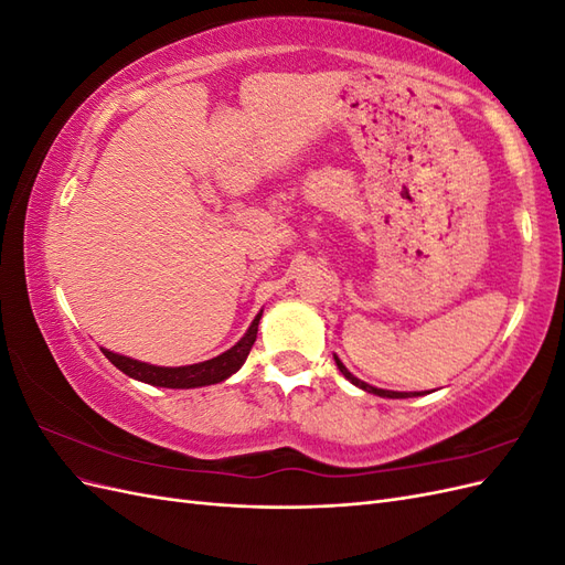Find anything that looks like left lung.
Instances as JSON below:
<instances>
[{"label": "left lung", "instance_id": "1", "mask_svg": "<svg viewBox=\"0 0 565 565\" xmlns=\"http://www.w3.org/2000/svg\"><path fill=\"white\" fill-rule=\"evenodd\" d=\"M334 363H337V367H339V372L344 374V377L351 382V384H355V386H361L363 391H367V393H374V396H382V398H413V396H424V393H419V391H415V393H403V391H386V388H377V386H370V384H365V382H361L358 377H353V374L347 370V365L339 361V358L334 355Z\"/></svg>", "mask_w": 565, "mask_h": 565}]
</instances>
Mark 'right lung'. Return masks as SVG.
I'll return each mask as SVG.
<instances>
[{"label":"right lung","instance_id":"obj_1","mask_svg":"<svg viewBox=\"0 0 565 565\" xmlns=\"http://www.w3.org/2000/svg\"><path fill=\"white\" fill-rule=\"evenodd\" d=\"M262 313H256V318L252 320L249 330L245 332V337L237 341L235 347H231L228 351H224L221 355L212 358V361L204 363H195V365H183V367H160V365H150V363H141L134 361V358L113 353L108 349H100L108 361L122 370L127 377L146 382L150 386H164V388H198V386H210V384H218L228 380L231 374H235L237 370L243 367V363L247 361V355L252 351V344L256 341V330H259V320Z\"/></svg>","mask_w":565,"mask_h":565}]
</instances>
